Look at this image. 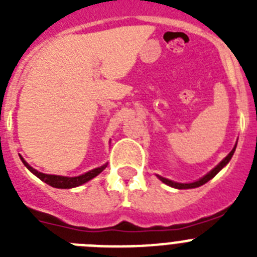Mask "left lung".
<instances>
[{
  "label": "left lung",
  "mask_w": 257,
  "mask_h": 257,
  "mask_svg": "<svg viewBox=\"0 0 257 257\" xmlns=\"http://www.w3.org/2000/svg\"><path fill=\"white\" fill-rule=\"evenodd\" d=\"M234 151H235V147L233 149H231L230 153H229L228 156H226L225 158H224V160H222L221 162H220L219 165H217L216 167H215V169L211 170V171L208 172V174L206 175V176H203V178H202V179H199L198 181H194V183L180 184V183H175V181L169 180V179L162 178V176H158V178H160V180H162L165 184H167V185H170V187H172V188H176V189H190V188L201 187V185H203V184L207 183L208 180H211V179H212L213 176H215V175H216L217 172H219L220 170H221L222 167H224V166H225L226 163L229 162V161H230V158H231V157H233V154H234Z\"/></svg>",
  "instance_id": "left-lung-1"
}]
</instances>
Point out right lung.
<instances>
[{"instance_id":"obj_1","label":"right lung","mask_w":257,"mask_h":257,"mask_svg":"<svg viewBox=\"0 0 257 257\" xmlns=\"http://www.w3.org/2000/svg\"><path fill=\"white\" fill-rule=\"evenodd\" d=\"M20 158H22V157H20ZM22 162L24 163V166H26L27 169H28L32 174H35L38 179H41V180L45 181V183L49 184V185H51V187L60 188V189H69V188L79 187V185H82V184L87 183L88 180H91L92 178L97 176V175L100 174V172L106 167V165H104L101 166V167H97V169H94L91 170V171L86 172V174L76 176V178H67V176H58V175L42 174V172H38L37 170L31 167L23 158Z\"/></svg>"}]
</instances>
